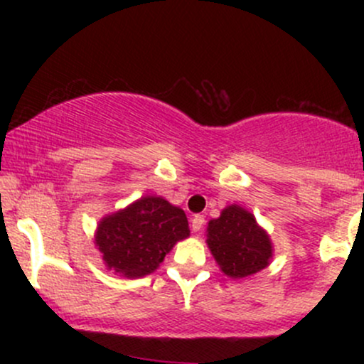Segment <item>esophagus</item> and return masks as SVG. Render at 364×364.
<instances>
[{
	"mask_svg": "<svg viewBox=\"0 0 364 364\" xmlns=\"http://www.w3.org/2000/svg\"><path fill=\"white\" fill-rule=\"evenodd\" d=\"M203 224H205L203 215H193V219H191V231H193L195 235H198V232L202 231Z\"/></svg>",
	"mask_w": 364,
	"mask_h": 364,
	"instance_id": "34e87169",
	"label": "esophagus"
}]
</instances>
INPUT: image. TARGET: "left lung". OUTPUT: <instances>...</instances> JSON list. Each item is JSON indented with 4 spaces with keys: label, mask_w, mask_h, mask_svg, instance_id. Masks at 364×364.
<instances>
[{
    "label": "left lung",
    "mask_w": 364,
    "mask_h": 364,
    "mask_svg": "<svg viewBox=\"0 0 364 364\" xmlns=\"http://www.w3.org/2000/svg\"><path fill=\"white\" fill-rule=\"evenodd\" d=\"M207 246L212 257L231 279H245L270 265L274 245L269 232L245 207L228 205L207 224Z\"/></svg>",
    "instance_id": "left-lung-1"
}]
</instances>
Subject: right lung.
Here are the masks:
<instances>
[{"instance_id":"right-lung-1","label":"right lung","mask_w":364,"mask_h":364,"mask_svg":"<svg viewBox=\"0 0 364 364\" xmlns=\"http://www.w3.org/2000/svg\"><path fill=\"white\" fill-rule=\"evenodd\" d=\"M190 236L183 208L145 195L99 220L94 245L107 270L127 279L156 272L178 241Z\"/></svg>"}]
</instances>
